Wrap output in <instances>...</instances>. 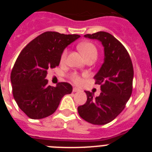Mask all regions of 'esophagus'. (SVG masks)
Returning a JSON list of instances; mask_svg holds the SVG:
<instances>
[{
	"instance_id": "obj_1",
	"label": "esophagus",
	"mask_w": 152,
	"mask_h": 152,
	"mask_svg": "<svg viewBox=\"0 0 152 152\" xmlns=\"http://www.w3.org/2000/svg\"><path fill=\"white\" fill-rule=\"evenodd\" d=\"M79 91H80V89H79V88H73V92H79Z\"/></svg>"
}]
</instances>
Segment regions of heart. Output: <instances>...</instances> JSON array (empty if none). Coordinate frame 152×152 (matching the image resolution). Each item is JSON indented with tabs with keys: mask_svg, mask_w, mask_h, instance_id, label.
Instances as JSON below:
<instances>
[{
	"mask_svg": "<svg viewBox=\"0 0 152 152\" xmlns=\"http://www.w3.org/2000/svg\"><path fill=\"white\" fill-rule=\"evenodd\" d=\"M77 48L80 50V52L82 53L84 58H88L89 56H92V55H95L96 56L97 54V50L94 45L91 42H82V43L79 44L77 45ZM67 56V50H64L63 52L62 55H61V61H64L65 59V58ZM72 79L73 80L74 82L77 83V84H80L82 81V79L79 77L77 75H73L72 76Z\"/></svg>",
	"mask_w": 152,
	"mask_h": 152,
	"instance_id": "1",
	"label": "heart"
}]
</instances>
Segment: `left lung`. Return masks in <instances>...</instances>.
<instances>
[{"label":"left lung","instance_id":"left-lung-1","mask_svg":"<svg viewBox=\"0 0 152 152\" xmlns=\"http://www.w3.org/2000/svg\"><path fill=\"white\" fill-rule=\"evenodd\" d=\"M85 38L100 41L104 48V59L95 75V84H100V96L85 91L88 100L77 107L80 116L94 125H105L124 110L132 91L133 66L123 44L106 32L84 35Z\"/></svg>","mask_w":152,"mask_h":152}]
</instances>
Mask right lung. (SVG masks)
Returning <instances> with one entry per match:
<instances>
[{"label":"right lung","mask_w":152,"mask_h":152,"mask_svg":"<svg viewBox=\"0 0 152 152\" xmlns=\"http://www.w3.org/2000/svg\"><path fill=\"white\" fill-rule=\"evenodd\" d=\"M76 34L45 32L26 45L19 55L10 75L13 95L21 110L33 119H43L57 110L61 98L72 86L61 82L47 85L49 68L58 66L64 49L80 38Z\"/></svg>","instance_id":"1"}]
</instances>
